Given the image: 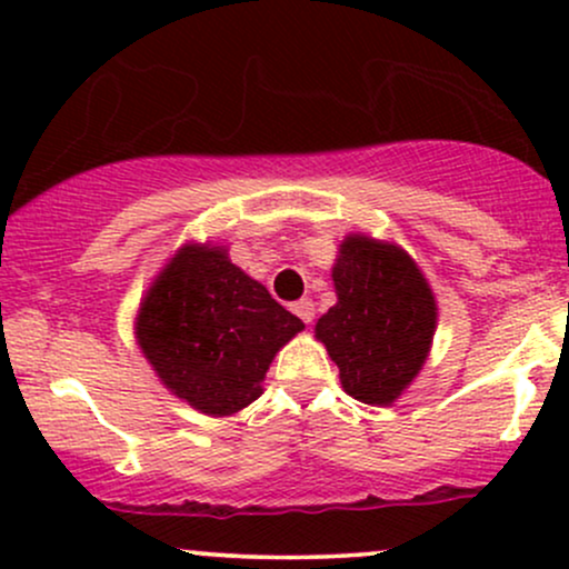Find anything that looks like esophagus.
Here are the masks:
<instances>
[{
  "mask_svg": "<svg viewBox=\"0 0 569 569\" xmlns=\"http://www.w3.org/2000/svg\"><path fill=\"white\" fill-rule=\"evenodd\" d=\"M291 310L297 312L305 323H312V318H316V305H312L310 299H299V302L291 305Z\"/></svg>",
  "mask_w": 569,
  "mask_h": 569,
  "instance_id": "1",
  "label": "esophagus"
}]
</instances>
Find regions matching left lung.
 Instances as JSON below:
<instances>
[{
	"instance_id": "left-lung-1",
	"label": "left lung",
	"mask_w": 569,
	"mask_h": 569,
	"mask_svg": "<svg viewBox=\"0 0 569 569\" xmlns=\"http://www.w3.org/2000/svg\"><path fill=\"white\" fill-rule=\"evenodd\" d=\"M337 305L316 337L339 367L345 393L390 407L426 363L439 307L415 259L396 243L348 234L331 267Z\"/></svg>"
}]
</instances>
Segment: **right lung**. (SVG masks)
<instances>
[{"instance_id": "add662e5", "label": "right lung", "mask_w": 569, "mask_h": 569, "mask_svg": "<svg viewBox=\"0 0 569 569\" xmlns=\"http://www.w3.org/2000/svg\"><path fill=\"white\" fill-rule=\"evenodd\" d=\"M302 329L224 246L187 243L141 299L136 342L173 396L227 417L262 396L272 358Z\"/></svg>"}]
</instances>
